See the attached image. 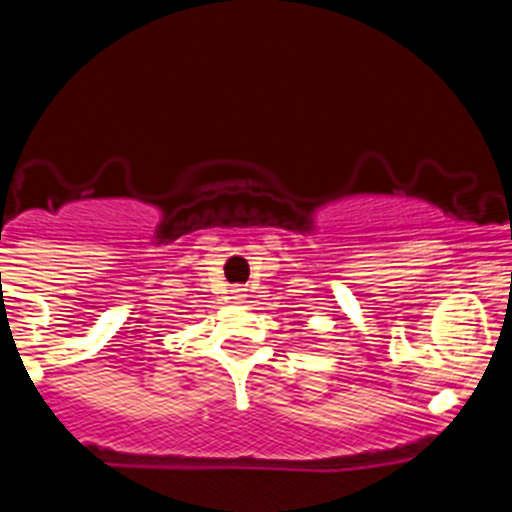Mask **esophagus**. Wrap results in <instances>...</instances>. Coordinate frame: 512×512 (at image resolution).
Returning a JSON list of instances; mask_svg holds the SVG:
<instances>
[{"mask_svg": "<svg viewBox=\"0 0 512 512\" xmlns=\"http://www.w3.org/2000/svg\"><path fill=\"white\" fill-rule=\"evenodd\" d=\"M230 300H233V302H243V300H246V289H241V287L230 289Z\"/></svg>", "mask_w": 512, "mask_h": 512, "instance_id": "esophagus-1", "label": "esophagus"}]
</instances>
